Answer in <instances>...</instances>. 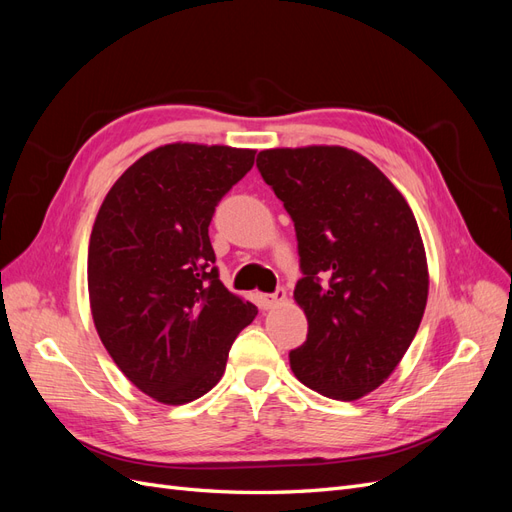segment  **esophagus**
<instances>
[{"mask_svg": "<svg viewBox=\"0 0 512 512\" xmlns=\"http://www.w3.org/2000/svg\"><path fill=\"white\" fill-rule=\"evenodd\" d=\"M284 301H286V290L284 288H277L271 294H260V305L265 307V309H273V307H277V305L284 303Z\"/></svg>", "mask_w": 512, "mask_h": 512, "instance_id": "1", "label": "esophagus"}]
</instances>
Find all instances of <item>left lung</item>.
<instances>
[{
  "instance_id": "8db88e82",
  "label": "left lung",
  "mask_w": 512,
  "mask_h": 512,
  "mask_svg": "<svg viewBox=\"0 0 512 512\" xmlns=\"http://www.w3.org/2000/svg\"><path fill=\"white\" fill-rule=\"evenodd\" d=\"M256 166L299 241L294 301L307 339L288 354L290 367L324 397L359 399L393 374L425 314L429 273L414 213L376 164L346 147L265 149Z\"/></svg>"
}]
</instances>
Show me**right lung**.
<instances>
[{"label":"right lung","mask_w":512,"mask_h":512,"mask_svg":"<svg viewBox=\"0 0 512 512\" xmlns=\"http://www.w3.org/2000/svg\"><path fill=\"white\" fill-rule=\"evenodd\" d=\"M254 149L173 143L123 173L98 211L87 254L91 316L136 389L181 406L220 382L258 309L222 282L209 224L254 166Z\"/></svg>","instance_id":"add662e5"}]
</instances>
